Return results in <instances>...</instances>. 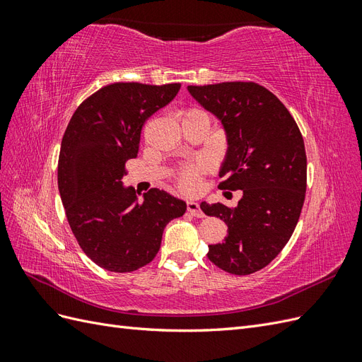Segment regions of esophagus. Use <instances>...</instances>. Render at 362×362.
Here are the masks:
<instances>
[{"mask_svg":"<svg viewBox=\"0 0 362 362\" xmlns=\"http://www.w3.org/2000/svg\"><path fill=\"white\" fill-rule=\"evenodd\" d=\"M187 211L194 217H204V211L201 210L199 204L194 201H187Z\"/></svg>","mask_w":362,"mask_h":362,"instance_id":"34e87169","label":"esophagus"}]
</instances>
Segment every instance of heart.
Wrapping results in <instances>:
<instances>
[{
	"mask_svg": "<svg viewBox=\"0 0 362 362\" xmlns=\"http://www.w3.org/2000/svg\"><path fill=\"white\" fill-rule=\"evenodd\" d=\"M192 113H199V110H189L187 113H185V116L192 115ZM199 169H205V164H201V166H198V168H187V169H184L181 172L178 181H180V185L184 190L192 192V190L198 187Z\"/></svg>",
	"mask_w": 362,
	"mask_h": 362,
	"instance_id": "1",
	"label": "heart"
}]
</instances>
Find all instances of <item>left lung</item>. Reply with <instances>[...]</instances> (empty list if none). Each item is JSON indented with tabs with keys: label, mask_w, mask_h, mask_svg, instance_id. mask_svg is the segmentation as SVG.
<instances>
[{
	"label": "left lung",
	"mask_w": 362,
	"mask_h": 362,
	"mask_svg": "<svg viewBox=\"0 0 362 362\" xmlns=\"http://www.w3.org/2000/svg\"><path fill=\"white\" fill-rule=\"evenodd\" d=\"M189 93L225 129L228 149L221 189L242 190L235 208L202 202L228 225L208 259L233 275H250L276 258L290 240L305 201L306 156L298 124L278 98L257 83L189 86Z\"/></svg>",
	"instance_id": "1"
}]
</instances>
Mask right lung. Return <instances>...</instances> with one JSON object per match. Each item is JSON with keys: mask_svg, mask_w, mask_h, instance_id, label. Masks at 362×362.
<instances>
[{"mask_svg": "<svg viewBox=\"0 0 362 362\" xmlns=\"http://www.w3.org/2000/svg\"><path fill=\"white\" fill-rule=\"evenodd\" d=\"M181 84L115 83L87 98L71 117L59 156V192L72 233L95 264L134 272L154 259L163 231L187 204L151 189L139 201L125 187V163L136 158L141 127L177 96Z\"/></svg>", "mask_w": 362, "mask_h": 362, "instance_id": "obj_1", "label": "right lung"}]
</instances>
